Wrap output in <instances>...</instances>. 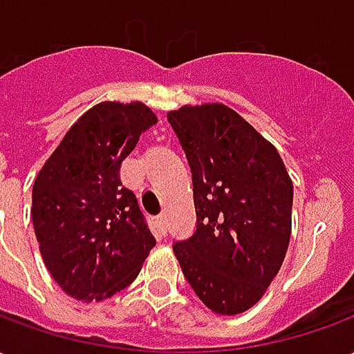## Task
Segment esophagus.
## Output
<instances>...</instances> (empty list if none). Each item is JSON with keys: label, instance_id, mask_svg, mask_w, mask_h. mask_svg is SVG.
Instances as JSON below:
<instances>
[{"label": "esophagus", "instance_id": "1", "mask_svg": "<svg viewBox=\"0 0 354 354\" xmlns=\"http://www.w3.org/2000/svg\"><path fill=\"white\" fill-rule=\"evenodd\" d=\"M157 230L161 231L162 235L167 233V216H159L157 218Z\"/></svg>", "mask_w": 354, "mask_h": 354}]
</instances>
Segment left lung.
<instances>
[{
    "mask_svg": "<svg viewBox=\"0 0 354 354\" xmlns=\"http://www.w3.org/2000/svg\"><path fill=\"white\" fill-rule=\"evenodd\" d=\"M193 178L197 230L174 245L193 292L220 315L248 311L279 273L294 185L277 147L223 104L169 111Z\"/></svg>",
    "mask_w": 354,
    "mask_h": 354,
    "instance_id": "8db88e82",
    "label": "left lung"
}]
</instances>
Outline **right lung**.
Segmentation results:
<instances>
[{"instance_id":"add662e5","label":"right lung","mask_w":354,"mask_h":354,"mask_svg":"<svg viewBox=\"0 0 354 354\" xmlns=\"http://www.w3.org/2000/svg\"><path fill=\"white\" fill-rule=\"evenodd\" d=\"M157 123L142 102H100L85 111L39 170L32 220L39 252L68 296L102 301L138 277L155 246L119 169Z\"/></svg>"}]
</instances>
